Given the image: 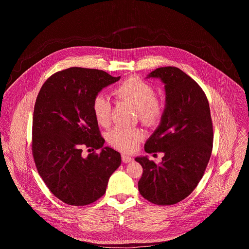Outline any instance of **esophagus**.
Segmentation results:
<instances>
[{"label":"esophagus","instance_id":"34e87169","mask_svg":"<svg viewBox=\"0 0 249 249\" xmlns=\"http://www.w3.org/2000/svg\"><path fill=\"white\" fill-rule=\"evenodd\" d=\"M122 160H123V162H125V163H129V162H131V161L133 160V158H132L131 156H129V155L123 154V155H122Z\"/></svg>","mask_w":249,"mask_h":249}]
</instances>
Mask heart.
<instances>
[{"instance_id":"heart-1","label":"heart","mask_w":249,"mask_h":249,"mask_svg":"<svg viewBox=\"0 0 249 249\" xmlns=\"http://www.w3.org/2000/svg\"><path fill=\"white\" fill-rule=\"evenodd\" d=\"M113 93L120 99L126 100L134 105L138 110L140 120L145 125L151 126L159 122L162 114V105L156 98L155 88L139 78H129L113 90ZM93 116L98 125L108 127L111 122V102L104 93H97L91 103ZM143 139V133L136 128L116 127L108 136L111 146L123 151H134Z\"/></svg>"}]
</instances>
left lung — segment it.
<instances>
[{
  "instance_id": "left-lung-1",
  "label": "left lung",
  "mask_w": 249,
  "mask_h": 249,
  "mask_svg": "<svg viewBox=\"0 0 249 249\" xmlns=\"http://www.w3.org/2000/svg\"><path fill=\"white\" fill-rule=\"evenodd\" d=\"M149 78L164 84L165 105L145 151L164 156L160 163L147 156L135 159L143 167L138 188L151 203L173 205L192 193L209 162L214 139L209 102L199 85L178 68H158Z\"/></svg>"
}]
</instances>
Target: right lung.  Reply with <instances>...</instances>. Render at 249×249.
I'll list each match as a JSON object with an SVG mask.
<instances>
[{"instance_id": "add662e5", "label": "right lung", "mask_w": 249, "mask_h": 249, "mask_svg": "<svg viewBox=\"0 0 249 249\" xmlns=\"http://www.w3.org/2000/svg\"><path fill=\"white\" fill-rule=\"evenodd\" d=\"M120 78L96 69L69 68L52 75L35 101V165L49 190L68 205L85 206L99 199L121 164L117 151L103 147L91 109L93 97ZM85 145L101 153L84 157Z\"/></svg>"}]
</instances>
